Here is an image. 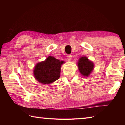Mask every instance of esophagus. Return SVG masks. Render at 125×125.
<instances>
[{
	"instance_id": "obj_1",
	"label": "esophagus",
	"mask_w": 125,
	"mask_h": 125,
	"mask_svg": "<svg viewBox=\"0 0 125 125\" xmlns=\"http://www.w3.org/2000/svg\"><path fill=\"white\" fill-rule=\"evenodd\" d=\"M67 60L70 61L72 60V55L68 54L67 56Z\"/></svg>"
}]
</instances>
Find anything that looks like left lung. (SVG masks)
<instances>
[{
	"label": "left lung",
	"instance_id": "8db88e82",
	"mask_svg": "<svg viewBox=\"0 0 125 125\" xmlns=\"http://www.w3.org/2000/svg\"><path fill=\"white\" fill-rule=\"evenodd\" d=\"M94 63L86 57L83 56L79 58L78 62V67L80 73L84 77H88L94 69Z\"/></svg>",
	"mask_w": 125,
	"mask_h": 125
}]
</instances>
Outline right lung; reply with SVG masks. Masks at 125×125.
Returning <instances> with one entry per match:
<instances>
[{"label":"right lung","instance_id":"1","mask_svg":"<svg viewBox=\"0 0 125 125\" xmlns=\"http://www.w3.org/2000/svg\"><path fill=\"white\" fill-rule=\"evenodd\" d=\"M63 61L49 56L46 60L37 63L33 70L35 79L44 84L52 83L59 79L61 74V65Z\"/></svg>","mask_w":125,"mask_h":125}]
</instances>
